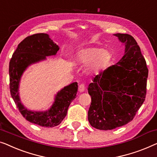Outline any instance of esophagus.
I'll return each mask as SVG.
<instances>
[{"label":"esophagus","mask_w":157,"mask_h":157,"mask_svg":"<svg viewBox=\"0 0 157 157\" xmlns=\"http://www.w3.org/2000/svg\"><path fill=\"white\" fill-rule=\"evenodd\" d=\"M84 90H85V84H84V83H81L80 85L78 86V90H79V92H83Z\"/></svg>","instance_id":"obj_1"}]
</instances>
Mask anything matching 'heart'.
Wrapping results in <instances>:
<instances>
[{
    "label": "heart",
    "mask_w": 157,
    "mask_h": 157,
    "mask_svg": "<svg viewBox=\"0 0 157 157\" xmlns=\"http://www.w3.org/2000/svg\"><path fill=\"white\" fill-rule=\"evenodd\" d=\"M110 59V54L108 51L98 47L82 49L77 53L76 56L77 62L85 66L92 64L93 68L96 71L105 69Z\"/></svg>",
    "instance_id": "b5f03b06"
}]
</instances>
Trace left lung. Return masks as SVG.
<instances>
[{
	"mask_svg": "<svg viewBox=\"0 0 157 157\" xmlns=\"http://www.w3.org/2000/svg\"><path fill=\"white\" fill-rule=\"evenodd\" d=\"M125 43V53L88 86V119L94 128L108 130L131 122L145 101L149 70L140 47L128 34L114 35Z\"/></svg>",
	"mask_w": 157,
	"mask_h": 157,
	"instance_id": "obj_1",
	"label": "left lung"
}]
</instances>
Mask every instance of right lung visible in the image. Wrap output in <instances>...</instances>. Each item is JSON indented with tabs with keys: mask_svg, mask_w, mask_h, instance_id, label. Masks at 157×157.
Returning a JSON list of instances; mask_svg holds the SVG:
<instances>
[{
	"mask_svg": "<svg viewBox=\"0 0 157 157\" xmlns=\"http://www.w3.org/2000/svg\"><path fill=\"white\" fill-rule=\"evenodd\" d=\"M59 49L47 34H35L25 38L17 45L9 63L10 91L18 110L28 121L45 128L58 125L66 117L70 103L76 98L78 83H71L61 90L53 105L46 112H32L25 108L18 96V85L22 73L29 64L44 59L47 56L54 55Z\"/></svg>",
	"mask_w": 157,
	"mask_h": 157,
	"instance_id": "right-lung-1",
	"label": "right lung"
}]
</instances>
